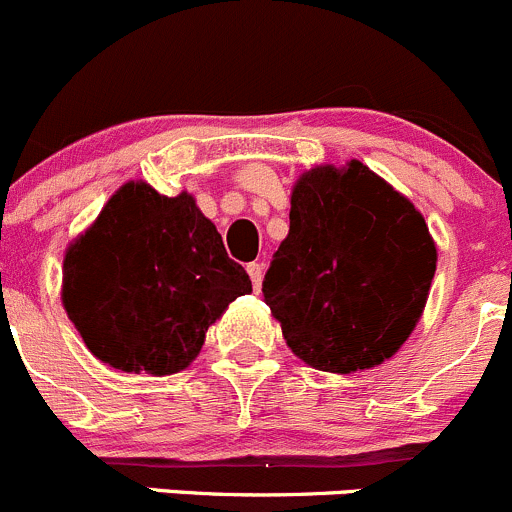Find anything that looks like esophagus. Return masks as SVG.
I'll return each instance as SVG.
<instances>
[{"label": "esophagus", "mask_w": 512, "mask_h": 512, "mask_svg": "<svg viewBox=\"0 0 512 512\" xmlns=\"http://www.w3.org/2000/svg\"><path fill=\"white\" fill-rule=\"evenodd\" d=\"M246 271H249L251 283H254V288L258 291V288H261V281H263V263H258V261L249 263V266H246Z\"/></svg>", "instance_id": "34e87169"}]
</instances>
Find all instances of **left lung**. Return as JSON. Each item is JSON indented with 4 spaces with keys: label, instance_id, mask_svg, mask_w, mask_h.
Instances as JSON below:
<instances>
[{
    "label": "left lung",
    "instance_id": "8db88e82",
    "mask_svg": "<svg viewBox=\"0 0 512 512\" xmlns=\"http://www.w3.org/2000/svg\"><path fill=\"white\" fill-rule=\"evenodd\" d=\"M288 219L263 278L288 348L341 376L381 366L428 301L438 254L421 211L353 159L306 171Z\"/></svg>",
    "mask_w": 512,
    "mask_h": 512
}]
</instances>
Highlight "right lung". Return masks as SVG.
<instances>
[{"instance_id":"right-lung-1","label":"right lung","mask_w":512,"mask_h":512,"mask_svg":"<svg viewBox=\"0 0 512 512\" xmlns=\"http://www.w3.org/2000/svg\"><path fill=\"white\" fill-rule=\"evenodd\" d=\"M251 291L194 196L121 186L64 256L62 301L86 348L111 368L179 373L206 331Z\"/></svg>"}]
</instances>
